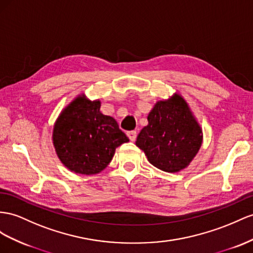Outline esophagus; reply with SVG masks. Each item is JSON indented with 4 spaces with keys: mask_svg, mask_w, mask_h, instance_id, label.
<instances>
[{
    "mask_svg": "<svg viewBox=\"0 0 253 253\" xmlns=\"http://www.w3.org/2000/svg\"><path fill=\"white\" fill-rule=\"evenodd\" d=\"M126 134H127V137L129 138V140L132 141V142L135 140V138H137V131H134V130L128 131Z\"/></svg>",
    "mask_w": 253,
    "mask_h": 253,
    "instance_id": "obj_1",
    "label": "esophagus"
}]
</instances>
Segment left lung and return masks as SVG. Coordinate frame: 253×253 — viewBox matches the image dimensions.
Here are the masks:
<instances>
[{
  "label": "left lung",
  "instance_id": "obj_1",
  "mask_svg": "<svg viewBox=\"0 0 253 253\" xmlns=\"http://www.w3.org/2000/svg\"><path fill=\"white\" fill-rule=\"evenodd\" d=\"M147 121L135 145L159 170L176 173L186 169L203 141L202 128L187 101L177 93L159 100L148 113Z\"/></svg>",
  "mask_w": 253,
  "mask_h": 253
}]
</instances>
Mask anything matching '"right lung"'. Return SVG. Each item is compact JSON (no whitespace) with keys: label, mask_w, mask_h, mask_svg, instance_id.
I'll return each instance as SVG.
<instances>
[{"label":"right lung","mask_w":253,"mask_h":253,"mask_svg":"<svg viewBox=\"0 0 253 253\" xmlns=\"http://www.w3.org/2000/svg\"><path fill=\"white\" fill-rule=\"evenodd\" d=\"M53 146L61 163L82 175L98 174L111 163L115 148L129 139L111 116L100 112V101L78 96L53 126Z\"/></svg>","instance_id":"obj_1"}]
</instances>
